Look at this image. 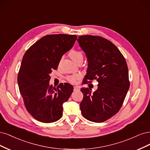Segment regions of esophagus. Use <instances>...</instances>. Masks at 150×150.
Returning a JSON list of instances; mask_svg holds the SVG:
<instances>
[{"label": "esophagus", "mask_w": 150, "mask_h": 150, "mask_svg": "<svg viewBox=\"0 0 150 150\" xmlns=\"http://www.w3.org/2000/svg\"><path fill=\"white\" fill-rule=\"evenodd\" d=\"M74 90L75 91H76V90H79L80 88H79L77 86H75L74 87Z\"/></svg>", "instance_id": "esophagus-1"}]
</instances>
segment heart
I'll return each mask as SVG.
<instances>
[{
  "mask_svg": "<svg viewBox=\"0 0 150 150\" xmlns=\"http://www.w3.org/2000/svg\"><path fill=\"white\" fill-rule=\"evenodd\" d=\"M69 55L71 59L73 60L75 62H76L77 60L83 59V54L80 51L76 50H71L70 53ZM80 76L79 75H70L67 76V80L68 81H69L71 83H75L76 81L80 79Z\"/></svg>",
  "mask_w": 150,
  "mask_h": 150,
  "instance_id": "obj_1",
  "label": "heart"
}]
</instances>
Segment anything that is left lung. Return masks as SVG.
<instances>
[{"instance_id": "obj_1", "label": "left lung", "mask_w": 150, "mask_h": 150, "mask_svg": "<svg viewBox=\"0 0 150 150\" xmlns=\"http://www.w3.org/2000/svg\"><path fill=\"white\" fill-rule=\"evenodd\" d=\"M78 42L88 60L83 83L96 80L98 88H81L82 115L89 121L103 122L117 114L129 87L128 69L123 55L112 42L100 36L82 35Z\"/></svg>"}]
</instances>
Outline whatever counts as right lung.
I'll return each mask as SVG.
<instances>
[{
	"instance_id": "right-lung-1",
	"label": "right lung",
	"mask_w": 150,
	"mask_h": 150,
	"mask_svg": "<svg viewBox=\"0 0 150 150\" xmlns=\"http://www.w3.org/2000/svg\"><path fill=\"white\" fill-rule=\"evenodd\" d=\"M76 38L75 35H45L23 57L17 77L19 90L28 112L39 122L52 123L62 117L63 103L68 101L74 87L68 83L53 87L50 74L57 69L62 57Z\"/></svg>"
}]
</instances>
